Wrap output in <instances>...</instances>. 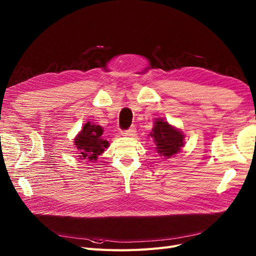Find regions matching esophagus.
I'll return each instance as SVG.
<instances>
[{"mask_svg":"<svg viewBox=\"0 0 256 256\" xmlns=\"http://www.w3.org/2000/svg\"><path fill=\"white\" fill-rule=\"evenodd\" d=\"M136 132V128H134V127H131L130 129H128V130H126V131H124L122 136H134Z\"/></svg>","mask_w":256,"mask_h":256,"instance_id":"esophagus-1","label":"esophagus"}]
</instances>
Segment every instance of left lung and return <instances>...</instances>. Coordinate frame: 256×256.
Here are the masks:
<instances>
[{
  "label": "left lung",
  "instance_id": "obj_1",
  "mask_svg": "<svg viewBox=\"0 0 256 256\" xmlns=\"http://www.w3.org/2000/svg\"><path fill=\"white\" fill-rule=\"evenodd\" d=\"M150 136L154 138L158 154L166 159L175 157L184 147V134L182 130L171 125L162 118H154V128Z\"/></svg>",
  "mask_w": 256,
  "mask_h": 256
}]
</instances>
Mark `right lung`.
I'll return each mask as SVG.
<instances>
[{
  "mask_svg": "<svg viewBox=\"0 0 256 256\" xmlns=\"http://www.w3.org/2000/svg\"><path fill=\"white\" fill-rule=\"evenodd\" d=\"M104 128L92 122H85L81 131L74 138L76 150H78L79 159L96 161L98 156L109 147V142L102 138Z\"/></svg>",
  "mask_w": 256,
  "mask_h": 256,
  "instance_id": "add662e5",
  "label": "right lung"
}]
</instances>
